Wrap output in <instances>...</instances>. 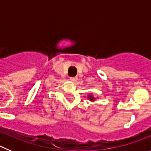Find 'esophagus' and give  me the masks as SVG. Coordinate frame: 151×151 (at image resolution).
<instances>
[{
	"mask_svg": "<svg viewBox=\"0 0 151 151\" xmlns=\"http://www.w3.org/2000/svg\"><path fill=\"white\" fill-rule=\"evenodd\" d=\"M70 80H71L72 82H76L77 80H78V78L77 77H71Z\"/></svg>",
	"mask_w": 151,
	"mask_h": 151,
	"instance_id": "obj_1",
	"label": "esophagus"
}]
</instances>
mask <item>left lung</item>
<instances>
[{
    "instance_id": "8db88e82",
    "label": "left lung",
    "mask_w": 151,
    "mask_h": 151,
    "mask_svg": "<svg viewBox=\"0 0 151 151\" xmlns=\"http://www.w3.org/2000/svg\"><path fill=\"white\" fill-rule=\"evenodd\" d=\"M88 99L90 100L91 101H94V100H95V98H94L93 96H92V94H89L88 95Z\"/></svg>"
}]
</instances>
